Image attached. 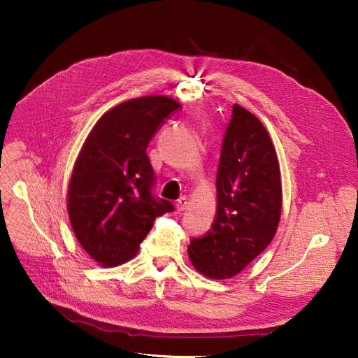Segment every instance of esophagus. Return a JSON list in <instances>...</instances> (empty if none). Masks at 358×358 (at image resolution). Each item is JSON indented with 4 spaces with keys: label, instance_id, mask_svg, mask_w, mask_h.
<instances>
[{
    "label": "esophagus",
    "instance_id": "obj_1",
    "mask_svg": "<svg viewBox=\"0 0 358 358\" xmlns=\"http://www.w3.org/2000/svg\"><path fill=\"white\" fill-rule=\"evenodd\" d=\"M177 210L178 212H184L185 209H187V206H189V199H187V197H180L178 200H177Z\"/></svg>",
    "mask_w": 358,
    "mask_h": 358
}]
</instances>
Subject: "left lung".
Here are the masks:
<instances>
[{
  "label": "left lung",
  "instance_id": "left-lung-1",
  "mask_svg": "<svg viewBox=\"0 0 358 358\" xmlns=\"http://www.w3.org/2000/svg\"><path fill=\"white\" fill-rule=\"evenodd\" d=\"M217 206L212 229L193 238L189 255L206 277L241 273L273 241L281 215L280 166L268 131L234 104L216 174Z\"/></svg>",
  "mask_w": 358,
  "mask_h": 358
}]
</instances>
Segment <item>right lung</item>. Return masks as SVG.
<instances>
[{"label":"right lung","instance_id":"add662e5","mask_svg":"<svg viewBox=\"0 0 358 358\" xmlns=\"http://www.w3.org/2000/svg\"><path fill=\"white\" fill-rule=\"evenodd\" d=\"M180 104L148 96L117 104L87 136L68 185V215L75 236L103 267L138 254L141 242L174 206L154 194L149 141Z\"/></svg>","mask_w":358,"mask_h":358}]
</instances>
